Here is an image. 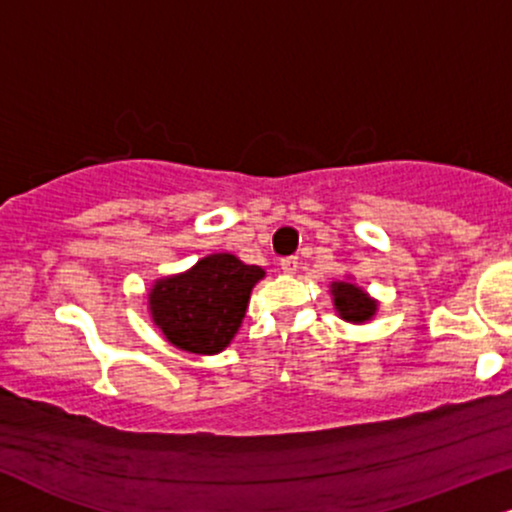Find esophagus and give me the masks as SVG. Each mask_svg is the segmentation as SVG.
Listing matches in <instances>:
<instances>
[{"instance_id":"obj_1","label":"esophagus","mask_w":512,"mask_h":512,"mask_svg":"<svg viewBox=\"0 0 512 512\" xmlns=\"http://www.w3.org/2000/svg\"><path fill=\"white\" fill-rule=\"evenodd\" d=\"M280 266H282V273H285V275H294L296 268H299V258H296V256L282 258Z\"/></svg>"}]
</instances>
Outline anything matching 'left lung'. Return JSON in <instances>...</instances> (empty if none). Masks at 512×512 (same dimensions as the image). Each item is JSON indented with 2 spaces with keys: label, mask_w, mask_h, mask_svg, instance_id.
I'll return each mask as SVG.
<instances>
[{
  "label": "left lung",
  "mask_w": 512,
  "mask_h": 512,
  "mask_svg": "<svg viewBox=\"0 0 512 512\" xmlns=\"http://www.w3.org/2000/svg\"><path fill=\"white\" fill-rule=\"evenodd\" d=\"M330 294H332L334 311H337L339 318L351 325L370 323V320L375 318L377 306H380V301L372 299V296L365 292V289L358 285L351 275L346 277V280L332 282Z\"/></svg>",
  "instance_id": "8db88e82"
}]
</instances>
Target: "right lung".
I'll return each instance as SVG.
<instances>
[{
  "instance_id": "1",
  "label": "right lung",
  "mask_w": 512,
  "mask_h": 512,
  "mask_svg": "<svg viewBox=\"0 0 512 512\" xmlns=\"http://www.w3.org/2000/svg\"><path fill=\"white\" fill-rule=\"evenodd\" d=\"M266 277L235 254H208L178 275L159 277L147 294L151 323L175 349L213 356L235 339L251 289Z\"/></svg>"
}]
</instances>
